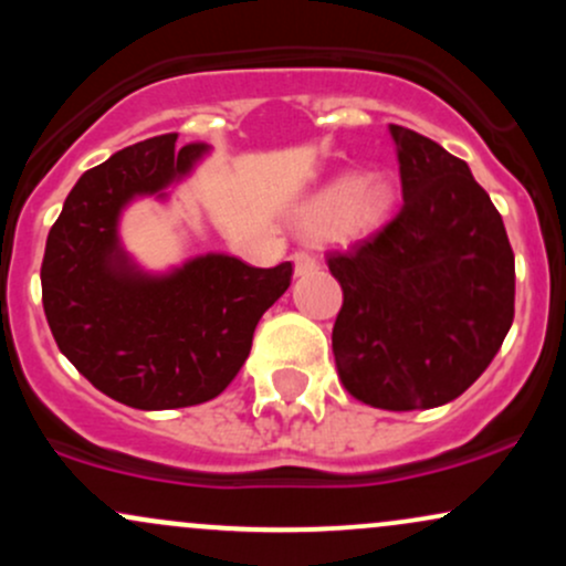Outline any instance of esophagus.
<instances>
[{"instance_id": "esophagus-1", "label": "esophagus", "mask_w": 566, "mask_h": 566, "mask_svg": "<svg viewBox=\"0 0 566 566\" xmlns=\"http://www.w3.org/2000/svg\"><path fill=\"white\" fill-rule=\"evenodd\" d=\"M292 265H295V276H303L308 271H316V258L308 255V252H295L292 255Z\"/></svg>"}]
</instances>
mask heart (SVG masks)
<instances>
[{"label": "heart", "instance_id": "obj_1", "mask_svg": "<svg viewBox=\"0 0 566 566\" xmlns=\"http://www.w3.org/2000/svg\"><path fill=\"white\" fill-rule=\"evenodd\" d=\"M396 205V186L388 175L346 172L335 178L305 205L303 223L316 231L369 233L380 229Z\"/></svg>", "mask_w": 566, "mask_h": 566}]
</instances>
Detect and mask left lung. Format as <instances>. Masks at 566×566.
<instances>
[{
  "mask_svg": "<svg viewBox=\"0 0 566 566\" xmlns=\"http://www.w3.org/2000/svg\"><path fill=\"white\" fill-rule=\"evenodd\" d=\"M405 205L386 229L329 255L343 287L333 354L365 405L405 412L458 399L513 322V250L463 159L388 125Z\"/></svg>",
  "mask_w": 566,
  "mask_h": 566,
  "instance_id": "obj_1",
  "label": "left lung"
}]
</instances>
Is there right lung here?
<instances>
[{"mask_svg":"<svg viewBox=\"0 0 566 566\" xmlns=\"http://www.w3.org/2000/svg\"><path fill=\"white\" fill-rule=\"evenodd\" d=\"M178 133L122 148L76 180L50 229L42 305L61 354L135 409L210 401L250 356L252 333L290 287L292 263L255 269L226 252L148 271L122 244L138 199H170L210 154Z\"/></svg>","mask_w":566,"mask_h":566,"instance_id":"obj_1","label":"right lung"}]
</instances>
